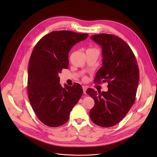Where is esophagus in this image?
Masks as SVG:
<instances>
[{
  "mask_svg": "<svg viewBox=\"0 0 157 157\" xmlns=\"http://www.w3.org/2000/svg\"><path fill=\"white\" fill-rule=\"evenodd\" d=\"M87 87L86 86H82V89H83V93L84 94H86V90H87Z\"/></svg>",
  "mask_w": 157,
  "mask_h": 157,
  "instance_id": "34e87169",
  "label": "esophagus"
}]
</instances>
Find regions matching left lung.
<instances>
[{"instance_id": "8db88e82", "label": "left lung", "mask_w": 157, "mask_h": 157, "mask_svg": "<svg viewBox=\"0 0 157 157\" xmlns=\"http://www.w3.org/2000/svg\"><path fill=\"white\" fill-rule=\"evenodd\" d=\"M91 38L102 48V66L97 72L94 82H107L108 91L98 93L91 88L87 89L86 93L95 102L89 116L99 126L113 127L123 119L135 102L139 67L131 48L121 38L101 33Z\"/></svg>"}]
</instances>
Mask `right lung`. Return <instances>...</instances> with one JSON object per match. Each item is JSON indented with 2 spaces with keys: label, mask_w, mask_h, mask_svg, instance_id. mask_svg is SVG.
<instances>
[{
  "label": "right lung",
  "mask_w": 157,
  "mask_h": 157,
  "mask_svg": "<svg viewBox=\"0 0 157 157\" xmlns=\"http://www.w3.org/2000/svg\"><path fill=\"white\" fill-rule=\"evenodd\" d=\"M87 36L68 30L54 31L42 37L32 51L28 68L29 99L44 125L56 127L65 124L82 94L78 83L63 87L58 74L68 68L72 47Z\"/></svg>",
  "instance_id": "obj_1"
}]
</instances>
